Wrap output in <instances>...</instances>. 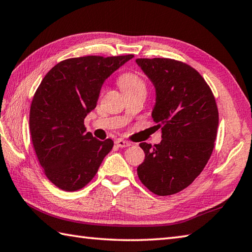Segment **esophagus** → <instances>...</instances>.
<instances>
[{"instance_id":"esophagus-1","label":"esophagus","mask_w":252,"mask_h":252,"mask_svg":"<svg viewBox=\"0 0 252 252\" xmlns=\"http://www.w3.org/2000/svg\"><path fill=\"white\" fill-rule=\"evenodd\" d=\"M115 144H116V146H118V147H127V146H130V143L127 142V141H126V140H117L116 142H115Z\"/></svg>"}]
</instances>
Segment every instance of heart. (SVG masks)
Instances as JSON below:
<instances>
[{
	"mask_svg": "<svg viewBox=\"0 0 252 252\" xmlns=\"http://www.w3.org/2000/svg\"><path fill=\"white\" fill-rule=\"evenodd\" d=\"M118 83L125 94L134 92H146V83L135 72H125L118 78Z\"/></svg>",
	"mask_w": 252,
	"mask_h": 252,
	"instance_id": "obj_1",
	"label": "heart"
}]
</instances>
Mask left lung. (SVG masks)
<instances>
[{
  "label": "left lung",
  "instance_id": "obj_1",
  "mask_svg": "<svg viewBox=\"0 0 252 252\" xmlns=\"http://www.w3.org/2000/svg\"><path fill=\"white\" fill-rule=\"evenodd\" d=\"M156 87L152 117L162 140L141 143L145 159L137 167L141 182L157 195L178 193L190 186L208 164L214 149L219 109L201 74L174 59H136Z\"/></svg>",
  "mask_w": 252,
  "mask_h": 252
}]
</instances>
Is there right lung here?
Here are the masks:
<instances>
[{"mask_svg": "<svg viewBox=\"0 0 252 252\" xmlns=\"http://www.w3.org/2000/svg\"><path fill=\"white\" fill-rule=\"evenodd\" d=\"M133 54L86 56L56 64L38 86L29 112V132L39 164L52 184L77 191L95 177L113 141L85 132L103 81Z\"/></svg>", "mask_w": 252, "mask_h": 252, "instance_id": "obj_1", "label": "right lung"}]
</instances>
